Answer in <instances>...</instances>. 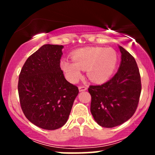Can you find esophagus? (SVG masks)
I'll return each mask as SVG.
<instances>
[{
	"label": "esophagus",
	"instance_id": "1",
	"mask_svg": "<svg viewBox=\"0 0 155 155\" xmlns=\"http://www.w3.org/2000/svg\"><path fill=\"white\" fill-rule=\"evenodd\" d=\"M87 90V87H84V86H79V92L85 91V90Z\"/></svg>",
	"mask_w": 155,
	"mask_h": 155
}]
</instances>
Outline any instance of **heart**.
Wrapping results in <instances>:
<instances>
[{"mask_svg": "<svg viewBox=\"0 0 155 155\" xmlns=\"http://www.w3.org/2000/svg\"><path fill=\"white\" fill-rule=\"evenodd\" d=\"M72 61L63 59L60 68L67 79L76 83L87 71V77L95 83H104L111 78L117 64V53L112 48L87 47L76 50L71 54Z\"/></svg>", "mask_w": 155, "mask_h": 155, "instance_id": "1", "label": "heart"}]
</instances>
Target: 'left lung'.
Instances as JSON below:
<instances>
[{
	"instance_id": "1",
	"label": "left lung",
	"mask_w": 155,
	"mask_h": 155,
	"mask_svg": "<svg viewBox=\"0 0 155 155\" xmlns=\"http://www.w3.org/2000/svg\"><path fill=\"white\" fill-rule=\"evenodd\" d=\"M121 63L117 74L101 85H90V111L104 127H114L127 121L136 111L141 91L140 76L134 58L119 46Z\"/></svg>"
}]
</instances>
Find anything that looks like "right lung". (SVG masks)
I'll return each mask as SVG.
<instances>
[{
	"label": "right lung",
	"mask_w": 155,
	"mask_h": 155,
	"mask_svg": "<svg viewBox=\"0 0 155 155\" xmlns=\"http://www.w3.org/2000/svg\"><path fill=\"white\" fill-rule=\"evenodd\" d=\"M62 45L44 44L31 55L19 76V101L25 116L44 130L66 123L79 90L64 77L60 66Z\"/></svg>",
	"instance_id": "obj_1"
}]
</instances>
